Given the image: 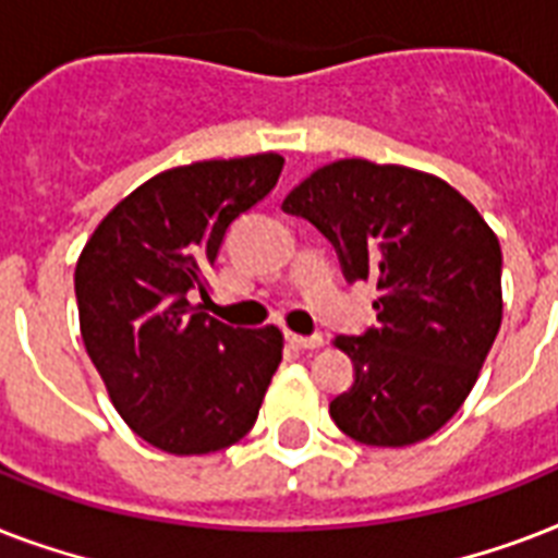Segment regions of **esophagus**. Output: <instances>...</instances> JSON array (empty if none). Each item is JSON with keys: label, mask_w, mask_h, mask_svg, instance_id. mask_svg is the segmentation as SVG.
Returning <instances> with one entry per match:
<instances>
[{"label": "esophagus", "mask_w": 558, "mask_h": 558, "mask_svg": "<svg viewBox=\"0 0 558 558\" xmlns=\"http://www.w3.org/2000/svg\"><path fill=\"white\" fill-rule=\"evenodd\" d=\"M287 341L298 350H318L324 344V339L315 332V336H298V332H287Z\"/></svg>", "instance_id": "1"}]
</instances>
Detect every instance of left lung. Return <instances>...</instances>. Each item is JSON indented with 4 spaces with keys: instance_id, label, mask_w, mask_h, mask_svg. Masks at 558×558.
<instances>
[{
    "instance_id": "obj_1",
    "label": "left lung",
    "mask_w": 558,
    "mask_h": 558,
    "mask_svg": "<svg viewBox=\"0 0 558 558\" xmlns=\"http://www.w3.org/2000/svg\"><path fill=\"white\" fill-rule=\"evenodd\" d=\"M332 243L350 283L373 280L376 327L339 336L353 385L330 402L365 446L440 432L475 385L501 327V245L475 205L432 173L341 159L283 199Z\"/></svg>"
}]
</instances>
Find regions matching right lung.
Wrapping results in <instances>:
<instances>
[{
  "label": "right lung",
  "instance_id": "right-lung-1",
  "mask_svg": "<svg viewBox=\"0 0 558 558\" xmlns=\"http://www.w3.org/2000/svg\"><path fill=\"white\" fill-rule=\"evenodd\" d=\"M278 153L193 161L147 179L100 219L74 269L81 336L142 440L208 454L252 432L283 356L278 327L202 313L205 275L240 214L278 185Z\"/></svg>",
  "mask_w": 558,
  "mask_h": 558
}]
</instances>
